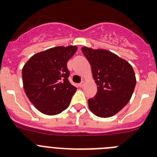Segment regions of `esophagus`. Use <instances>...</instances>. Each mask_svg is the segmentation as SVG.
<instances>
[{"instance_id": "obj_1", "label": "esophagus", "mask_w": 157, "mask_h": 157, "mask_svg": "<svg viewBox=\"0 0 157 157\" xmlns=\"http://www.w3.org/2000/svg\"><path fill=\"white\" fill-rule=\"evenodd\" d=\"M78 86H79V87H81V88L84 87V86H85V82H82L81 83H79V84H78Z\"/></svg>"}]
</instances>
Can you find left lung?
Listing matches in <instances>:
<instances>
[{
	"label": "left lung",
	"mask_w": 157,
	"mask_h": 157,
	"mask_svg": "<svg viewBox=\"0 0 157 157\" xmlns=\"http://www.w3.org/2000/svg\"><path fill=\"white\" fill-rule=\"evenodd\" d=\"M82 51L97 86L96 96L88 100L90 110L97 117H112L132 97L136 84L134 70L127 61L108 50L84 47Z\"/></svg>",
	"instance_id": "8db88e82"
}]
</instances>
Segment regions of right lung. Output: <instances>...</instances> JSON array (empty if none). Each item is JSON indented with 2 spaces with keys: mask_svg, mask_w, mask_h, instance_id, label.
<instances>
[{
  "mask_svg": "<svg viewBox=\"0 0 157 157\" xmlns=\"http://www.w3.org/2000/svg\"><path fill=\"white\" fill-rule=\"evenodd\" d=\"M77 49L76 46L50 48L34 54L23 67L25 93L41 113L58 114L70 104L77 89L68 81L67 62Z\"/></svg>",
  "mask_w": 157,
  "mask_h": 157,
  "instance_id": "right-lung-1",
  "label": "right lung"
}]
</instances>
